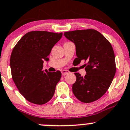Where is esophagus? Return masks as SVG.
Returning a JSON list of instances; mask_svg holds the SVG:
<instances>
[{"label": "esophagus", "mask_w": 130, "mask_h": 130, "mask_svg": "<svg viewBox=\"0 0 130 130\" xmlns=\"http://www.w3.org/2000/svg\"><path fill=\"white\" fill-rule=\"evenodd\" d=\"M69 73L70 72L68 70H63L61 71V74H62V75H66L69 74Z\"/></svg>", "instance_id": "1"}]
</instances>
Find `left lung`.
<instances>
[{
	"label": "left lung",
	"mask_w": 130,
	"mask_h": 130,
	"mask_svg": "<svg viewBox=\"0 0 130 130\" xmlns=\"http://www.w3.org/2000/svg\"><path fill=\"white\" fill-rule=\"evenodd\" d=\"M76 46L75 64L84 60L87 74L75 73L76 82L72 91L83 103L97 100L106 92L116 73L115 57L111 43L101 33L91 28L64 33ZM73 61V62H74Z\"/></svg>",
	"instance_id": "left-lung-1"
}]
</instances>
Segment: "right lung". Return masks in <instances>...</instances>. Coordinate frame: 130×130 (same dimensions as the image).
<instances>
[{"label":"right lung","instance_id":"1","mask_svg":"<svg viewBox=\"0 0 130 130\" xmlns=\"http://www.w3.org/2000/svg\"><path fill=\"white\" fill-rule=\"evenodd\" d=\"M62 33L31 31L25 34L12 50L10 59L12 78L19 92L30 103L43 105L53 97L60 71L43 70L52 48Z\"/></svg>","mask_w":130,"mask_h":130}]
</instances>
